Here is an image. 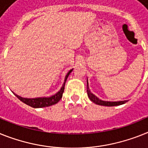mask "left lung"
I'll return each mask as SVG.
<instances>
[{"label":"left lung","instance_id":"1","mask_svg":"<svg viewBox=\"0 0 148 148\" xmlns=\"http://www.w3.org/2000/svg\"><path fill=\"white\" fill-rule=\"evenodd\" d=\"M86 89H87V95L88 97L89 98V99L91 100L92 102H94L96 105H102V106H117V105H123V104H125L127 101H102L101 99H99V98H97L95 95H93L92 93L90 92L89 88V86H88V81H87V86H86Z\"/></svg>","mask_w":148,"mask_h":148}]
</instances>
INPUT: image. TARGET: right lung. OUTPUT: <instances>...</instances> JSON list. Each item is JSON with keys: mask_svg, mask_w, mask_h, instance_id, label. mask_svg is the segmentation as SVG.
<instances>
[{"mask_svg": "<svg viewBox=\"0 0 148 148\" xmlns=\"http://www.w3.org/2000/svg\"><path fill=\"white\" fill-rule=\"evenodd\" d=\"M73 71V69H71V71H69L67 75L65 76L64 78V82L61 88V89L59 90L56 94H55L54 95H52L51 97L49 98H35V99H27V98H22L19 95L15 94V95L18 98L20 101H22V102L26 104V105H29V106L32 107V108H44V107H49L51 105H53L56 104V103L59 102L60 101V99L62 97V94L64 92V86H65V82L67 80V78L69 76L71 72Z\"/></svg>", "mask_w": 148, "mask_h": 148, "instance_id": "add662e5", "label": "right lung"}]
</instances>
